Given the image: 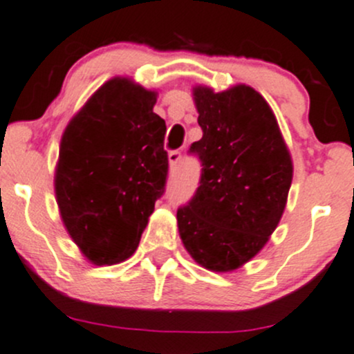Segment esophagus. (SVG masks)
<instances>
[{"label": "esophagus", "instance_id": "34e87169", "mask_svg": "<svg viewBox=\"0 0 354 354\" xmlns=\"http://www.w3.org/2000/svg\"><path fill=\"white\" fill-rule=\"evenodd\" d=\"M167 159H169V166L171 169H176L180 166V160H181V152L180 151H171L167 154Z\"/></svg>", "mask_w": 354, "mask_h": 354}]
</instances>
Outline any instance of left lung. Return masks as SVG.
I'll list each match as a JSON object with an SVG mask.
<instances>
[{"mask_svg":"<svg viewBox=\"0 0 354 354\" xmlns=\"http://www.w3.org/2000/svg\"><path fill=\"white\" fill-rule=\"evenodd\" d=\"M194 101L203 135L190 147L202 162L200 185L176 214L192 259L230 272L257 255L279 224L292 162L266 99L248 85L224 92L197 85Z\"/></svg>","mask_w":354,"mask_h":354,"instance_id":"8db88e82","label":"left lung"}]
</instances>
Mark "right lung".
<instances>
[{
	"instance_id": "1",
	"label": "right lung",
	"mask_w": 354,
	"mask_h": 354,
	"mask_svg": "<svg viewBox=\"0 0 354 354\" xmlns=\"http://www.w3.org/2000/svg\"><path fill=\"white\" fill-rule=\"evenodd\" d=\"M157 92L130 78L106 82L71 118L59 145L55 192L75 245L94 266L131 257L164 194L166 121Z\"/></svg>"
}]
</instances>
